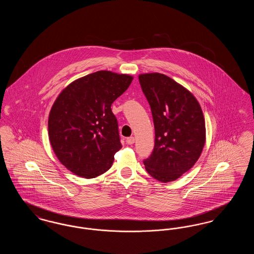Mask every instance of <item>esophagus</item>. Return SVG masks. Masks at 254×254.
<instances>
[{"label":"esophagus","mask_w":254,"mask_h":254,"mask_svg":"<svg viewBox=\"0 0 254 254\" xmlns=\"http://www.w3.org/2000/svg\"><path fill=\"white\" fill-rule=\"evenodd\" d=\"M134 142H135V138L133 136H130L127 139V144H128V145H132L134 144Z\"/></svg>","instance_id":"esophagus-1"}]
</instances>
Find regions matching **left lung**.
I'll return each mask as SVG.
<instances>
[{"label":"left lung","mask_w":254,"mask_h":254,"mask_svg":"<svg viewBox=\"0 0 254 254\" xmlns=\"http://www.w3.org/2000/svg\"><path fill=\"white\" fill-rule=\"evenodd\" d=\"M150 106L155 141L144 160L148 174L163 183L174 181L191 169L205 142V119L196 98L184 86L161 73L139 75Z\"/></svg>","instance_id":"obj_1"}]
</instances>
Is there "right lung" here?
<instances>
[{
	"label": "right lung",
	"mask_w": 254,
	"mask_h": 254,
	"mask_svg": "<svg viewBox=\"0 0 254 254\" xmlns=\"http://www.w3.org/2000/svg\"><path fill=\"white\" fill-rule=\"evenodd\" d=\"M132 76L100 70L67 85L49 118V141L61 163L74 174L94 178L108 171L122 147L112 103Z\"/></svg>",
	"instance_id": "1"
}]
</instances>
